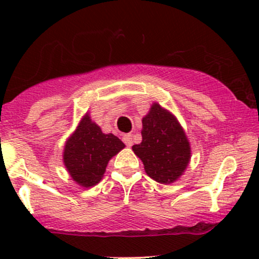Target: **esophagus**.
<instances>
[{"label":"esophagus","mask_w":259,"mask_h":259,"mask_svg":"<svg viewBox=\"0 0 259 259\" xmlns=\"http://www.w3.org/2000/svg\"><path fill=\"white\" fill-rule=\"evenodd\" d=\"M123 142L126 145V146H132V145H133V135H132V134H125V135H123Z\"/></svg>","instance_id":"esophagus-1"}]
</instances>
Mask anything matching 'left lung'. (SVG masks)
Segmentation results:
<instances>
[{"label":"left lung","mask_w":259,"mask_h":259,"mask_svg":"<svg viewBox=\"0 0 259 259\" xmlns=\"http://www.w3.org/2000/svg\"><path fill=\"white\" fill-rule=\"evenodd\" d=\"M142 141L133 151L142 160L147 175L160 184L174 183L190 160V145L173 114L153 103L142 119Z\"/></svg>","instance_id":"8db88e82"}]
</instances>
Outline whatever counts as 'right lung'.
<instances>
[{"mask_svg":"<svg viewBox=\"0 0 259 259\" xmlns=\"http://www.w3.org/2000/svg\"><path fill=\"white\" fill-rule=\"evenodd\" d=\"M121 148H124V144L117 136L103 134L86 114L65 144L64 164L74 181L90 187L100 183L108 160Z\"/></svg>","mask_w":259,"mask_h":259,"instance_id":"right-lung-1","label":"right lung"}]
</instances>
